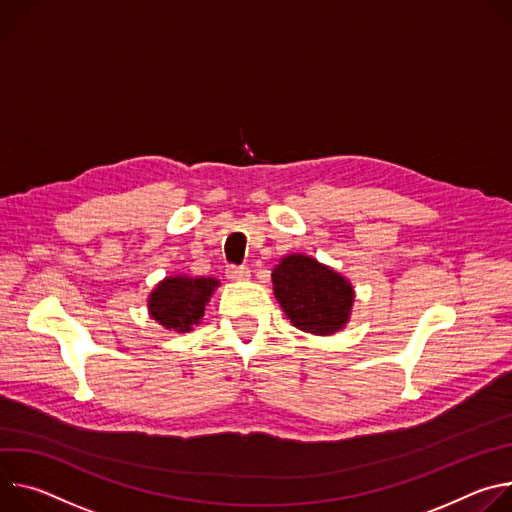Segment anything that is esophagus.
Returning <instances> with one entry per match:
<instances>
[{"mask_svg":"<svg viewBox=\"0 0 512 512\" xmlns=\"http://www.w3.org/2000/svg\"><path fill=\"white\" fill-rule=\"evenodd\" d=\"M225 276L230 278V280H236V282H240V280H248V276H250V268H248V266H227Z\"/></svg>","mask_w":512,"mask_h":512,"instance_id":"34e87169","label":"esophagus"}]
</instances>
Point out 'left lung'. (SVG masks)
I'll use <instances>...</instances> for the list:
<instances>
[{
	"instance_id": "obj_1",
	"label": "left lung",
	"mask_w": 512,
	"mask_h": 512,
	"mask_svg": "<svg viewBox=\"0 0 512 512\" xmlns=\"http://www.w3.org/2000/svg\"><path fill=\"white\" fill-rule=\"evenodd\" d=\"M274 297L295 327L331 335L350 321L352 282L311 256L289 254L272 270Z\"/></svg>"
}]
</instances>
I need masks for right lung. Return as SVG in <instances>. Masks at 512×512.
<instances>
[{"instance_id": "right-lung-1", "label": "right lung", "mask_w": 512, "mask_h": 512, "mask_svg": "<svg viewBox=\"0 0 512 512\" xmlns=\"http://www.w3.org/2000/svg\"><path fill=\"white\" fill-rule=\"evenodd\" d=\"M217 287L219 280L211 276H166L148 297L150 317L170 331H191L201 321Z\"/></svg>"}]
</instances>
